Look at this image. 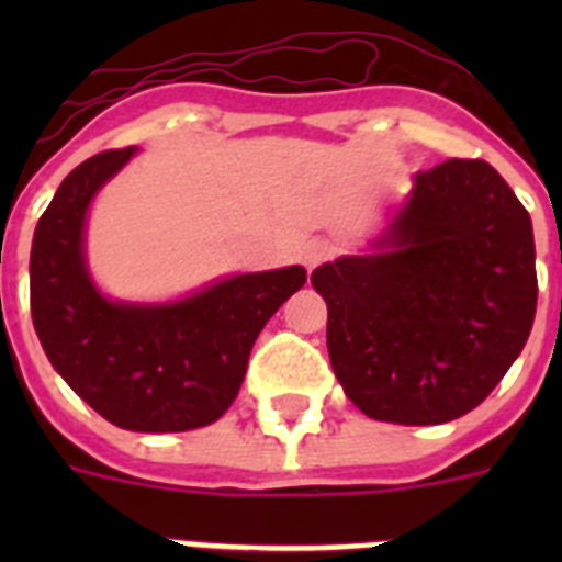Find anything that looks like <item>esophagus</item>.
Segmentation results:
<instances>
[{"label":"esophagus","mask_w":562,"mask_h":562,"mask_svg":"<svg viewBox=\"0 0 562 562\" xmlns=\"http://www.w3.org/2000/svg\"><path fill=\"white\" fill-rule=\"evenodd\" d=\"M331 256H335V247H331L329 241H321V238H312V241H306L304 250H301V258H304L306 270H315L317 265L329 261Z\"/></svg>","instance_id":"34e87169"}]
</instances>
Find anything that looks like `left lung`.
<instances>
[{
	"instance_id": "left-lung-1",
	"label": "left lung",
	"mask_w": 562,
	"mask_h": 562,
	"mask_svg": "<svg viewBox=\"0 0 562 562\" xmlns=\"http://www.w3.org/2000/svg\"><path fill=\"white\" fill-rule=\"evenodd\" d=\"M376 247L312 272L342 391L366 416L396 425L470 414L532 331L529 213L490 162L448 160L416 173Z\"/></svg>"
}]
</instances>
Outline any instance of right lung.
Listing matches in <instances>:
<instances>
[{
	"instance_id": "right-lung-1",
	"label": "right lung",
	"mask_w": 562,
	"mask_h": 562,
	"mask_svg": "<svg viewBox=\"0 0 562 562\" xmlns=\"http://www.w3.org/2000/svg\"><path fill=\"white\" fill-rule=\"evenodd\" d=\"M134 146L89 157L42 213L30 250V312L53 369L117 428L180 434L205 428L236 400L258 331L304 267L247 272L160 306L114 304L83 265V222L98 188Z\"/></svg>"
}]
</instances>
